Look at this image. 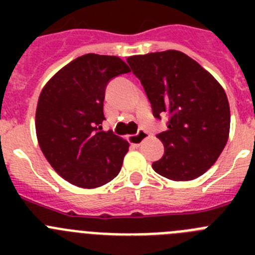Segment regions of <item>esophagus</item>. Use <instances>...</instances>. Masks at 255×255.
<instances>
[{"mask_svg": "<svg viewBox=\"0 0 255 255\" xmlns=\"http://www.w3.org/2000/svg\"><path fill=\"white\" fill-rule=\"evenodd\" d=\"M149 136V134H148L147 131H144V130H139L138 134L135 135H130L129 136V141L131 144H135V145H140L141 143H143L145 139Z\"/></svg>", "mask_w": 255, "mask_h": 255, "instance_id": "obj_1", "label": "esophagus"}]
</instances>
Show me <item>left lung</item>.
Here are the masks:
<instances>
[{"mask_svg": "<svg viewBox=\"0 0 255 255\" xmlns=\"http://www.w3.org/2000/svg\"><path fill=\"white\" fill-rule=\"evenodd\" d=\"M126 61L143 85L153 116L168 119L167 130L157 135L164 154L153 162V170L173 181L202 176L229 139L230 106L224 88L197 61L175 49Z\"/></svg>", "mask_w": 255, "mask_h": 255, "instance_id": "8db88e82", "label": "left lung"}]
</instances>
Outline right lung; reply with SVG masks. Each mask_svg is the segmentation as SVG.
Returning a JSON list of instances; mask_svg holds the SVG:
<instances>
[{"label":"right lung","mask_w":255,"mask_h":255,"mask_svg":"<svg viewBox=\"0 0 255 255\" xmlns=\"http://www.w3.org/2000/svg\"><path fill=\"white\" fill-rule=\"evenodd\" d=\"M130 73L116 56L88 53L64 66L40 92L35 112L39 147L62 179L98 188L119 175L129 143L102 131L108 82Z\"/></svg>","instance_id":"1"}]
</instances>
